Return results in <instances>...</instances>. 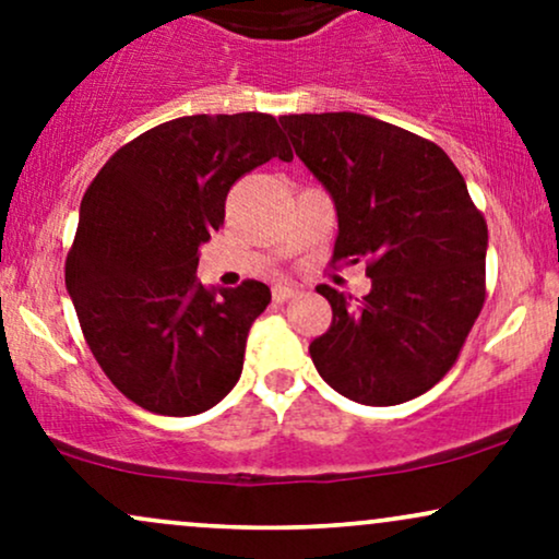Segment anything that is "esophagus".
<instances>
[{
	"label": "esophagus",
	"mask_w": 559,
	"mask_h": 559,
	"mask_svg": "<svg viewBox=\"0 0 559 559\" xmlns=\"http://www.w3.org/2000/svg\"><path fill=\"white\" fill-rule=\"evenodd\" d=\"M294 294H297V292H294V288L286 286V284L273 286V299H275V301H288V299L294 297Z\"/></svg>",
	"instance_id": "obj_1"
}]
</instances>
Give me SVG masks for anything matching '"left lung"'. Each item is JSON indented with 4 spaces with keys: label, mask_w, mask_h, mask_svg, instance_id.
Listing matches in <instances>:
<instances>
[{
    "label": "left lung",
    "mask_w": 559,
    "mask_h": 559,
    "mask_svg": "<svg viewBox=\"0 0 559 559\" xmlns=\"http://www.w3.org/2000/svg\"><path fill=\"white\" fill-rule=\"evenodd\" d=\"M294 152L331 191V262H360L370 294L318 286L331 329L310 344L323 381L370 407L436 386L486 301L489 230L465 178L433 141L357 112L284 115Z\"/></svg>",
    "instance_id": "8db88e82"
}]
</instances>
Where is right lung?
I'll use <instances>...</instances> for the list:
<instances>
[{
	"instance_id": "obj_1",
	"label": "right lung",
	"mask_w": 559,
	"mask_h": 559,
	"mask_svg": "<svg viewBox=\"0 0 559 559\" xmlns=\"http://www.w3.org/2000/svg\"><path fill=\"white\" fill-rule=\"evenodd\" d=\"M294 159L273 115H186L120 146L81 199L66 286L83 338L139 407L186 418L239 381L271 288L197 284L199 243L226 221L230 186Z\"/></svg>"
}]
</instances>
